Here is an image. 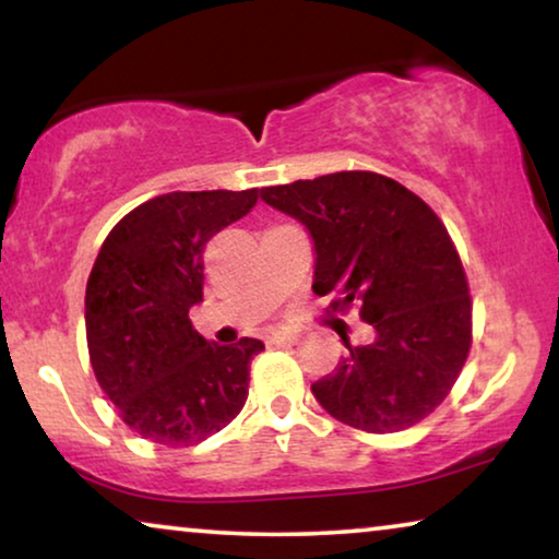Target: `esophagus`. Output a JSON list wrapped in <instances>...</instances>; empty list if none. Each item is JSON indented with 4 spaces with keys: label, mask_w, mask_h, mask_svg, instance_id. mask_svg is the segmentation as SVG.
Listing matches in <instances>:
<instances>
[{
    "label": "esophagus",
    "mask_w": 559,
    "mask_h": 559,
    "mask_svg": "<svg viewBox=\"0 0 559 559\" xmlns=\"http://www.w3.org/2000/svg\"><path fill=\"white\" fill-rule=\"evenodd\" d=\"M297 338H300V335H297L295 331H277L270 335V343L280 346V343H297Z\"/></svg>",
    "instance_id": "obj_1"
}]
</instances>
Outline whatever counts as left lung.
Returning a JSON list of instances; mask_svg holds the SVG:
<instances>
[{
    "label": "left lung",
    "mask_w": 559,
    "mask_h": 559,
    "mask_svg": "<svg viewBox=\"0 0 559 559\" xmlns=\"http://www.w3.org/2000/svg\"><path fill=\"white\" fill-rule=\"evenodd\" d=\"M262 201L312 239V293L361 308L371 343L350 346L312 384L328 415L366 432H400L445 400L471 348L461 257L430 205L377 173H333L262 188Z\"/></svg>",
    "instance_id": "8db88e82"
}]
</instances>
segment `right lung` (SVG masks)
Instances as JSON below:
<instances>
[{
  "instance_id": "add662e5",
  "label": "right lung",
  "mask_w": 559,
  "mask_h": 559,
  "mask_svg": "<svg viewBox=\"0 0 559 559\" xmlns=\"http://www.w3.org/2000/svg\"><path fill=\"white\" fill-rule=\"evenodd\" d=\"M251 190L167 193L127 213L86 285V338L98 386L144 440L203 442L239 415L264 343L205 341L188 312L203 302V251L254 209Z\"/></svg>"
}]
</instances>
